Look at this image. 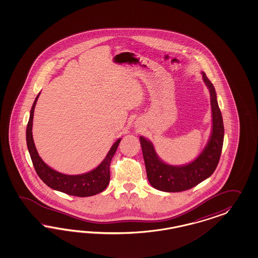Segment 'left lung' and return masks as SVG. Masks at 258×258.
<instances>
[{
  "label": "left lung",
  "instance_id": "8db88e82",
  "mask_svg": "<svg viewBox=\"0 0 258 258\" xmlns=\"http://www.w3.org/2000/svg\"><path fill=\"white\" fill-rule=\"evenodd\" d=\"M204 83L211 96V137L200 156L185 165L175 166L165 164L157 155L150 141L141 136L140 143L145 160L149 183L164 192H181L194 187L209 178L216 170L221 155L224 139V126L221 111L217 100V94L211 81L203 72Z\"/></svg>",
  "mask_w": 258,
  "mask_h": 258
}]
</instances>
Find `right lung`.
<instances>
[{"mask_svg": "<svg viewBox=\"0 0 258 258\" xmlns=\"http://www.w3.org/2000/svg\"><path fill=\"white\" fill-rule=\"evenodd\" d=\"M39 94L37 95L35 101L33 103L30 117L26 127V143L29 154L31 157L32 163L35 167L38 176L49 187L60 191L67 195L76 197H90L96 195L104 191L109 182V164L111 159L117 149L121 138L118 139L109 149L106 158L103 160L94 170L81 175H65L62 173L55 171L48 166L39 156V153L36 149L33 135H32V125L34 117V109L36 103L38 101Z\"/></svg>", "mask_w": 258, "mask_h": 258, "instance_id": "right-lung-1", "label": "right lung"}]
</instances>
